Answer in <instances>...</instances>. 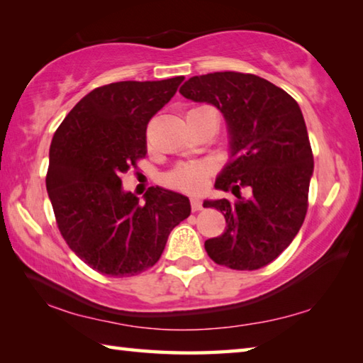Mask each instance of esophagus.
Listing matches in <instances>:
<instances>
[{
	"label": "esophagus",
	"instance_id": "1",
	"mask_svg": "<svg viewBox=\"0 0 363 363\" xmlns=\"http://www.w3.org/2000/svg\"><path fill=\"white\" fill-rule=\"evenodd\" d=\"M190 204H191V211H194V212L203 211V203H201V199H199V198H191Z\"/></svg>",
	"mask_w": 363,
	"mask_h": 363
}]
</instances>
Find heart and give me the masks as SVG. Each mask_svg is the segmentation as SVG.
<instances>
[{
	"label": "heart",
	"mask_w": 363,
	"mask_h": 363,
	"mask_svg": "<svg viewBox=\"0 0 363 363\" xmlns=\"http://www.w3.org/2000/svg\"><path fill=\"white\" fill-rule=\"evenodd\" d=\"M203 109H209L206 106L191 107L189 112H198ZM211 165L207 162H196V164H184L176 167L172 172L164 176V184L167 187H172L181 191H189V194H198L201 191L207 182Z\"/></svg>",
	"instance_id": "obj_1"
}]
</instances>
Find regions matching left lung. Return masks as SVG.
<instances>
[{"instance_id": "left-lung-1", "label": "left lung", "mask_w": 363, "mask_h": 363, "mask_svg": "<svg viewBox=\"0 0 363 363\" xmlns=\"http://www.w3.org/2000/svg\"><path fill=\"white\" fill-rule=\"evenodd\" d=\"M179 91L220 109L230 135L233 157L215 187L237 199L204 201L226 218L225 233L204 248L223 267H265L293 242L309 207L313 154L303 112L287 91L250 73L194 76Z\"/></svg>"}]
</instances>
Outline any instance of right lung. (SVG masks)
I'll list each match as a JSON object with an SVG mask.
<instances>
[{"instance_id":"1","label":"right lung","mask_w":363,"mask_h":363,"mask_svg":"<svg viewBox=\"0 0 363 363\" xmlns=\"http://www.w3.org/2000/svg\"><path fill=\"white\" fill-rule=\"evenodd\" d=\"M184 76L96 87L68 112L50 146L46 190L57 228L84 264L135 276L160 259L173 228L190 215L187 196L150 187L145 203L121 176L146 156V126Z\"/></svg>"}]
</instances>
